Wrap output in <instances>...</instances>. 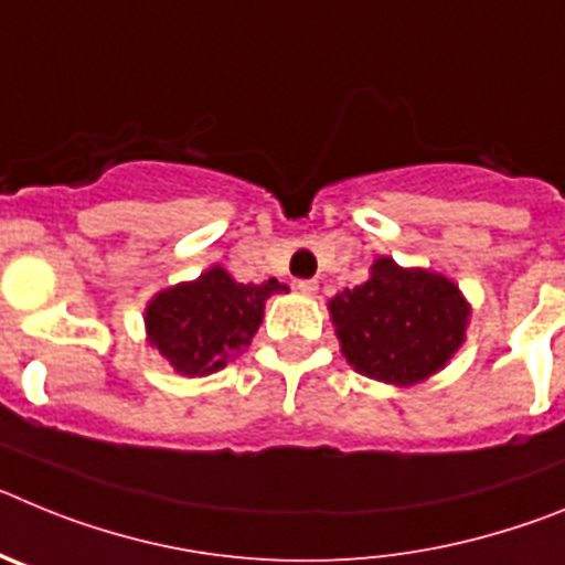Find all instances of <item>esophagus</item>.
<instances>
[{"instance_id": "esophagus-1", "label": "esophagus", "mask_w": 565, "mask_h": 565, "mask_svg": "<svg viewBox=\"0 0 565 565\" xmlns=\"http://www.w3.org/2000/svg\"><path fill=\"white\" fill-rule=\"evenodd\" d=\"M297 288H299V291H302V294H317L319 282H317V279H299Z\"/></svg>"}]
</instances>
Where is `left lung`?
<instances>
[{
    "mask_svg": "<svg viewBox=\"0 0 565 565\" xmlns=\"http://www.w3.org/2000/svg\"><path fill=\"white\" fill-rule=\"evenodd\" d=\"M342 353L362 376L416 384L461 348L469 306L441 274L379 257L373 277L331 299Z\"/></svg>",
    "mask_w": 565,
    "mask_h": 565,
    "instance_id": "1",
    "label": "left lung"
}]
</instances>
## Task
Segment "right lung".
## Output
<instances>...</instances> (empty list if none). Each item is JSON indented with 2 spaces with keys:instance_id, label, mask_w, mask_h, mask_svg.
I'll list each match as a JSON object with an SVG mask.
<instances>
[{
  "instance_id": "obj_1",
  "label": "right lung",
  "mask_w": 565,
  "mask_h": 565,
  "mask_svg": "<svg viewBox=\"0 0 565 565\" xmlns=\"http://www.w3.org/2000/svg\"><path fill=\"white\" fill-rule=\"evenodd\" d=\"M274 291H282L277 279L243 286L223 268H209L194 282H181L149 302V342L178 373L206 376L221 371L234 351L252 342Z\"/></svg>"
}]
</instances>
